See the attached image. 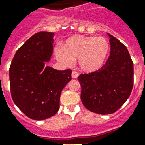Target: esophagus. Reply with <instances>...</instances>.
<instances>
[{
    "instance_id": "esophagus-1",
    "label": "esophagus",
    "mask_w": 145,
    "mask_h": 145,
    "mask_svg": "<svg viewBox=\"0 0 145 145\" xmlns=\"http://www.w3.org/2000/svg\"><path fill=\"white\" fill-rule=\"evenodd\" d=\"M71 77H72L73 78H77L78 77V74L77 72H75V71H73V72L71 73Z\"/></svg>"
}]
</instances>
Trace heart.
Returning a JSON list of instances; mask_svg holds the SVG:
<instances>
[{"instance_id":"1","label":"heart","mask_w":145,"mask_h":145,"mask_svg":"<svg viewBox=\"0 0 145 145\" xmlns=\"http://www.w3.org/2000/svg\"><path fill=\"white\" fill-rule=\"evenodd\" d=\"M109 50V42L105 37L74 36L67 39L63 48L56 49V56L65 65L77 60L79 69L91 73L103 66Z\"/></svg>"}]
</instances>
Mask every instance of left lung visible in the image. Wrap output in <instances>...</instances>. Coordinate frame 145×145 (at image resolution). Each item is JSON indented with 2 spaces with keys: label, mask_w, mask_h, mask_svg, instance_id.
Instances as JSON below:
<instances>
[{
  "label": "left lung",
  "mask_w": 145,
  "mask_h": 145,
  "mask_svg": "<svg viewBox=\"0 0 145 145\" xmlns=\"http://www.w3.org/2000/svg\"><path fill=\"white\" fill-rule=\"evenodd\" d=\"M108 36L111 49L106 63L96 71L78 76L83 105L103 115L117 111L129 98L134 84V63L127 49L114 36Z\"/></svg>",
  "instance_id": "obj_1"
}]
</instances>
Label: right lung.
<instances>
[{
	"mask_svg": "<svg viewBox=\"0 0 145 145\" xmlns=\"http://www.w3.org/2000/svg\"><path fill=\"white\" fill-rule=\"evenodd\" d=\"M54 36L39 32L30 37L16 51L9 69L12 99L25 115L36 120L58 112L61 91L71 80V70L58 71L46 64L53 54Z\"/></svg>",
	"mask_w": 145,
	"mask_h": 145,
	"instance_id": "1",
	"label": "right lung"
}]
</instances>
